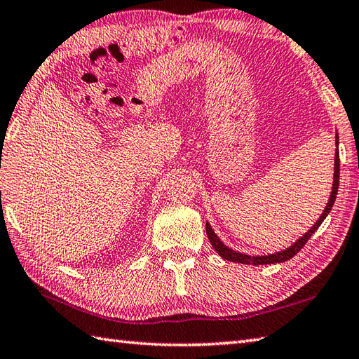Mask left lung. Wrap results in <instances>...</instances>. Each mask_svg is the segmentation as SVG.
<instances>
[{
	"label": "left lung",
	"mask_w": 359,
	"mask_h": 359,
	"mask_svg": "<svg viewBox=\"0 0 359 359\" xmlns=\"http://www.w3.org/2000/svg\"><path fill=\"white\" fill-rule=\"evenodd\" d=\"M334 143H337V151H334V172H333V185H332V193H330V199L325 205V210L323 211V215L319 216V219L316 220V224L310 228V230L302 234V238L297 239L293 245H290L288 248L279 251V253H273L269 256H248V255H243V253H238V251H234L231 248H228L225 243L219 239V236L212 230L211 225L207 222V234H208V239L211 242V245L215 247V250L219 253L220 257L226 259V261H231V262H238V264H250V265H266V264H279V262H285L288 259H292L293 256H296L299 253L301 248L306 245L307 241L313 236V233L318 230L319 225L324 222V219L329 215L334 199H337V194H338V187H339V149H338V144H339V137L338 133L334 135Z\"/></svg>",
	"instance_id": "8db88e82"
}]
</instances>
